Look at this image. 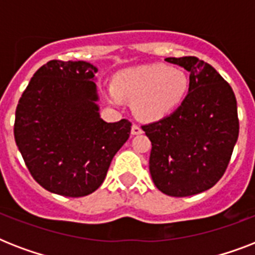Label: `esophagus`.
Instances as JSON below:
<instances>
[{"label": "esophagus", "instance_id": "1", "mask_svg": "<svg viewBox=\"0 0 255 255\" xmlns=\"http://www.w3.org/2000/svg\"><path fill=\"white\" fill-rule=\"evenodd\" d=\"M131 133L132 135H140V133H143V129H141L140 126H137V124H133L131 128Z\"/></svg>", "mask_w": 255, "mask_h": 255}]
</instances>
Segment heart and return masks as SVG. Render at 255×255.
I'll list each match as a JSON object with an SVG mask.
<instances>
[{
    "mask_svg": "<svg viewBox=\"0 0 255 255\" xmlns=\"http://www.w3.org/2000/svg\"><path fill=\"white\" fill-rule=\"evenodd\" d=\"M110 90L112 103L122 96L133 99L136 115L148 122L160 120L177 110L189 90V78L181 69L167 65H143L116 74Z\"/></svg>",
    "mask_w": 255,
    "mask_h": 255,
    "instance_id": "b5f03b06",
    "label": "heart"
}]
</instances>
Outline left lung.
Returning a JSON list of instances; mask_svg holds the SVG:
<instances>
[{"mask_svg":"<svg viewBox=\"0 0 255 255\" xmlns=\"http://www.w3.org/2000/svg\"><path fill=\"white\" fill-rule=\"evenodd\" d=\"M189 71V92L169 116L141 126L151 140L149 172L156 188L172 197L216 185L237 143V100L214 67L196 57L165 58Z\"/></svg>","mask_w":255,"mask_h":255,"instance_id":"1","label":"left lung"}]
</instances>
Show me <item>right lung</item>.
<instances>
[{
	"mask_svg": "<svg viewBox=\"0 0 255 255\" xmlns=\"http://www.w3.org/2000/svg\"><path fill=\"white\" fill-rule=\"evenodd\" d=\"M96 71L85 61H50L18 102L14 139L34 180L51 193L95 192L131 133L127 119H100Z\"/></svg>",
	"mask_w": 255,
	"mask_h": 255,
	"instance_id": "right-lung-1",
	"label": "right lung"
}]
</instances>
